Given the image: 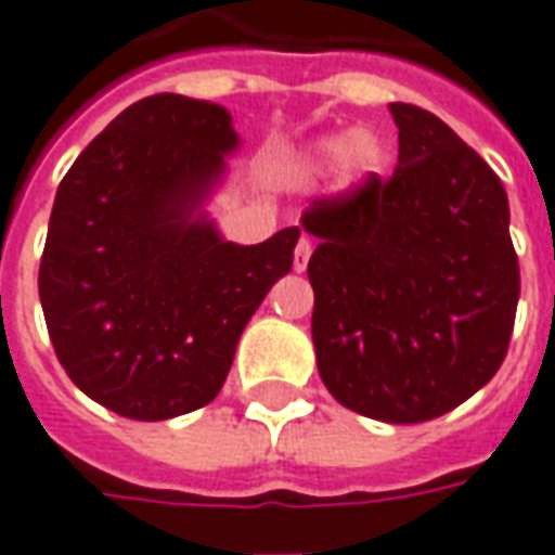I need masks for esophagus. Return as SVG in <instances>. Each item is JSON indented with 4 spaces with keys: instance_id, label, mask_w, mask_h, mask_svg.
Wrapping results in <instances>:
<instances>
[{
    "instance_id": "obj_1",
    "label": "esophagus",
    "mask_w": 555,
    "mask_h": 555,
    "mask_svg": "<svg viewBox=\"0 0 555 555\" xmlns=\"http://www.w3.org/2000/svg\"><path fill=\"white\" fill-rule=\"evenodd\" d=\"M311 249H314V246H311L309 237H299L297 249H294V270H297V273H306V267H309V258H311Z\"/></svg>"
}]
</instances>
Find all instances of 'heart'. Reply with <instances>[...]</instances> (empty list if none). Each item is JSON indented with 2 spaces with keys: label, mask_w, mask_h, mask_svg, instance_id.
Wrapping results in <instances>:
<instances>
[{
  "label": "heart",
  "mask_w": 555,
  "mask_h": 555,
  "mask_svg": "<svg viewBox=\"0 0 555 555\" xmlns=\"http://www.w3.org/2000/svg\"><path fill=\"white\" fill-rule=\"evenodd\" d=\"M306 170L311 176L335 170L340 191L359 194L388 170V146L373 129L332 131L306 150Z\"/></svg>",
  "instance_id": "b5f03b06"
}]
</instances>
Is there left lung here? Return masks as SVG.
<instances>
[{
	"label": "left lung",
	"instance_id": "left-lung-1",
	"mask_svg": "<svg viewBox=\"0 0 555 555\" xmlns=\"http://www.w3.org/2000/svg\"><path fill=\"white\" fill-rule=\"evenodd\" d=\"M400 162L352 196L320 199L299 229L311 340L340 405L385 424L441 417L491 382L518 309V256L503 184L444 120L388 105Z\"/></svg>",
	"mask_w": 555,
	"mask_h": 555
}]
</instances>
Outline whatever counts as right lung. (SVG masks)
<instances>
[{"label":"right lung","mask_w":555,"mask_h":555,"mask_svg":"<svg viewBox=\"0 0 555 555\" xmlns=\"http://www.w3.org/2000/svg\"><path fill=\"white\" fill-rule=\"evenodd\" d=\"M237 150L223 105L158 93L114 117L59 184L40 306L61 367L111 412L167 421L211 403L294 264L297 225L244 246L205 208Z\"/></svg>","instance_id":"add662e5"}]
</instances>
